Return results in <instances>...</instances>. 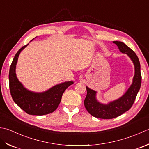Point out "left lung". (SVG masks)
Here are the masks:
<instances>
[{"label": "left lung", "instance_id": "obj_1", "mask_svg": "<svg viewBox=\"0 0 149 149\" xmlns=\"http://www.w3.org/2000/svg\"><path fill=\"white\" fill-rule=\"evenodd\" d=\"M113 43L116 44L121 53L127 54L131 59L134 65L135 73L132 84L127 92L119 99L111 102L108 104L100 103L96 98L95 91L86 87L87 96L84 100L85 107L92 116L101 119H113L129 111L134 104L141 84L140 63L137 55L123 42L114 41Z\"/></svg>", "mask_w": 149, "mask_h": 149}]
</instances>
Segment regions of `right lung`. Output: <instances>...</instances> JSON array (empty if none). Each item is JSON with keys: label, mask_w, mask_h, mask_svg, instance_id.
Returning a JSON list of instances; mask_svg holds the SVG:
<instances>
[{"label": "right lung", "mask_w": 149, "mask_h": 149, "mask_svg": "<svg viewBox=\"0 0 149 149\" xmlns=\"http://www.w3.org/2000/svg\"><path fill=\"white\" fill-rule=\"evenodd\" d=\"M28 44L17 51L10 66L9 82L11 95L15 104L27 114L37 116L50 114L58 107L63 93L73 81H65L56 85L43 93H34L26 89L17 78L15 69L20 52Z\"/></svg>", "instance_id": "add662e5"}]
</instances>
